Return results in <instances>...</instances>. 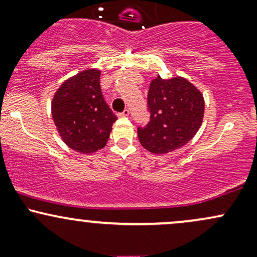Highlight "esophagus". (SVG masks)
Segmentation results:
<instances>
[{
    "mask_svg": "<svg viewBox=\"0 0 257 257\" xmlns=\"http://www.w3.org/2000/svg\"><path fill=\"white\" fill-rule=\"evenodd\" d=\"M129 113H131V112H129L128 108H125L124 111L120 112V113L118 114V116H119V117H128V116H129Z\"/></svg>",
    "mask_w": 257,
    "mask_h": 257,
    "instance_id": "34e87169",
    "label": "esophagus"
}]
</instances>
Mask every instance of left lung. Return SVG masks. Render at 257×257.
<instances>
[{"label":"left lung","mask_w":257,"mask_h":257,"mask_svg":"<svg viewBox=\"0 0 257 257\" xmlns=\"http://www.w3.org/2000/svg\"><path fill=\"white\" fill-rule=\"evenodd\" d=\"M147 106L150 122L139 126L138 137L143 147L155 155L186 145L198 132L204 114L202 93L182 77L153 79Z\"/></svg>","instance_id":"left-lung-1"}]
</instances>
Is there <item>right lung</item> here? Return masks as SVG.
<instances>
[{
    "label": "right lung",
    "instance_id": "right-lung-1",
    "mask_svg": "<svg viewBox=\"0 0 257 257\" xmlns=\"http://www.w3.org/2000/svg\"><path fill=\"white\" fill-rule=\"evenodd\" d=\"M52 116L70 149L83 155L101 150L117 116L102 96L99 70H85L65 81L53 98Z\"/></svg>",
    "mask_w": 257,
    "mask_h": 257
}]
</instances>
